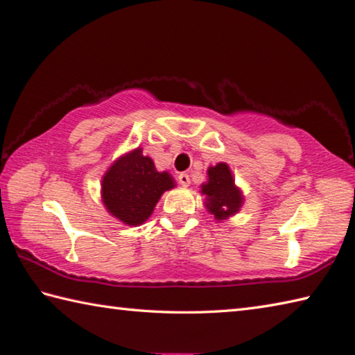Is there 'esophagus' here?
<instances>
[{
  "label": "esophagus",
  "mask_w": 355,
  "mask_h": 355,
  "mask_svg": "<svg viewBox=\"0 0 355 355\" xmlns=\"http://www.w3.org/2000/svg\"><path fill=\"white\" fill-rule=\"evenodd\" d=\"M178 182H180V184L182 186H189V183H191V178H189V175L186 172H182L178 175Z\"/></svg>",
  "instance_id": "1"
}]
</instances>
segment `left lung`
Segmentation results:
<instances>
[{
  "label": "left lung",
  "mask_w": 355,
  "mask_h": 355,
  "mask_svg": "<svg viewBox=\"0 0 355 355\" xmlns=\"http://www.w3.org/2000/svg\"><path fill=\"white\" fill-rule=\"evenodd\" d=\"M202 192L206 196V208L214 214L217 220L233 216L239 211L242 196L234 186L230 167L225 163H218L208 169V183L202 186Z\"/></svg>",
  "instance_id": "8db88e82"
}]
</instances>
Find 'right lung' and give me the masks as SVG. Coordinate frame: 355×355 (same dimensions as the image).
Masks as SVG:
<instances>
[{
  "instance_id": "obj_1",
  "label": "right lung",
  "mask_w": 355,
  "mask_h": 355,
  "mask_svg": "<svg viewBox=\"0 0 355 355\" xmlns=\"http://www.w3.org/2000/svg\"><path fill=\"white\" fill-rule=\"evenodd\" d=\"M173 188L167 172H157L155 164L137 149L114 161L102 180V198L107 209L121 222L141 225L150 217L164 191Z\"/></svg>"
}]
</instances>
